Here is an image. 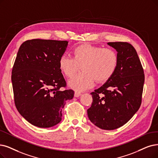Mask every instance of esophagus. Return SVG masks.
Returning a JSON list of instances; mask_svg holds the SVG:
<instances>
[{"label":"esophagus","mask_w":158,"mask_h":158,"mask_svg":"<svg viewBox=\"0 0 158 158\" xmlns=\"http://www.w3.org/2000/svg\"><path fill=\"white\" fill-rule=\"evenodd\" d=\"M81 93L76 91V92L74 93V97H79L81 96Z\"/></svg>","instance_id":"34e87169"}]
</instances>
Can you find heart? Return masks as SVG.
Segmentation results:
<instances>
[{
  "label": "heart",
  "instance_id": "b5f03b06",
  "mask_svg": "<svg viewBox=\"0 0 158 158\" xmlns=\"http://www.w3.org/2000/svg\"><path fill=\"white\" fill-rule=\"evenodd\" d=\"M118 56L115 50L89 44H83L73 49V56L64 54L59 60V66L67 78H71L80 69L81 73L69 81V85L77 92L92 87L94 80L104 82L115 73Z\"/></svg>",
  "mask_w": 158,
  "mask_h": 158
}]
</instances>
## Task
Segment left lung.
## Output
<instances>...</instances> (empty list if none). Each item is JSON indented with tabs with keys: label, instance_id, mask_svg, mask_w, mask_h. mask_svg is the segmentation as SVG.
I'll use <instances>...</instances> for the list:
<instances>
[{
	"label": "left lung",
	"instance_id": "obj_1",
	"mask_svg": "<svg viewBox=\"0 0 158 158\" xmlns=\"http://www.w3.org/2000/svg\"><path fill=\"white\" fill-rule=\"evenodd\" d=\"M118 56L117 70L112 77L91 94L87 110L90 121L96 127L112 130L122 127L140 108L144 74L134 47L127 42H110Z\"/></svg>",
	"mask_w": 158,
	"mask_h": 158
}]
</instances>
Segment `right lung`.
Segmentation results:
<instances>
[{"mask_svg": "<svg viewBox=\"0 0 158 158\" xmlns=\"http://www.w3.org/2000/svg\"><path fill=\"white\" fill-rule=\"evenodd\" d=\"M67 41L35 39L24 41L18 50L11 73L16 108L28 122L50 128L61 121V111L74 91L66 86L59 60Z\"/></svg>", "mask_w": 158, "mask_h": 158, "instance_id": "1", "label": "right lung"}]
</instances>
